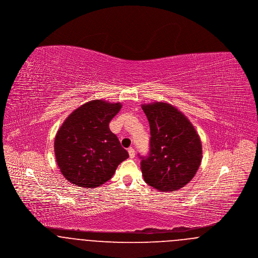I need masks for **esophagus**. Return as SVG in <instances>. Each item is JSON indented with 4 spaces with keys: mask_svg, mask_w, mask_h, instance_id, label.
<instances>
[{
    "mask_svg": "<svg viewBox=\"0 0 258 258\" xmlns=\"http://www.w3.org/2000/svg\"><path fill=\"white\" fill-rule=\"evenodd\" d=\"M127 152H128V156H130V158L131 159H134L135 157V151L134 148H128V150H127Z\"/></svg>",
    "mask_w": 258,
    "mask_h": 258,
    "instance_id": "obj_1",
    "label": "esophagus"
}]
</instances>
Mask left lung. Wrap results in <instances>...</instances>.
<instances>
[{
	"instance_id": "obj_1",
	"label": "left lung",
	"mask_w": 258,
	"mask_h": 258,
	"mask_svg": "<svg viewBox=\"0 0 258 258\" xmlns=\"http://www.w3.org/2000/svg\"><path fill=\"white\" fill-rule=\"evenodd\" d=\"M141 107L151 130L150 154L141 160L144 181L162 192L178 190L200 166V137L184 113L170 103L155 101Z\"/></svg>"
}]
</instances>
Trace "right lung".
Listing matches in <instances>:
<instances>
[{"label":"right lung","instance_id":"add662e5","mask_svg":"<svg viewBox=\"0 0 258 258\" xmlns=\"http://www.w3.org/2000/svg\"><path fill=\"white\" fill-rule=\"evenodd\" d=\"M121 102L94 99L73 111L58 130L54 152L62 176L72 184L93 188L110 180L128 158L109 123Z\"/></svg>","mask_w":258,"mask_h":258}]
</instances>
